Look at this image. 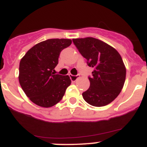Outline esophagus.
I'll return each mask as SVG.
<instances>
[{
    "label": "esophagus",
    "mask_w": 147,
    "mask_h": 147,
    "mask_svg": "<svg viewBox=\"0 0 147 147\" xmlns=\"http://www.w3.org/2000/svg\"><path fill=\"white\" fill-rule=\"evenodd\" d=\"M69 76H70V79H71V80L72 82L76 81V80H77L78 78L80 77L79 75H77V76H74V75H72V74H70Z\"/></svg>",
    "instance_id": "34e87169"
}]
</instances>
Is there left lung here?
<instances>
[{"mask_svg":"<svg viewBox=\"0 0 147 147\" xmlns=\"http://www.w3.org/2000/svg\"><path fill=\"white\" fill-rule=\"evenodd\" d=\"M73 42L93 68L90 88L82 93L83 98L95 107L111 103L121 93L126 79V67L119 53L93 37L73 39Z\"/></svg>","mask_w":147,"mask_h":147,"instance_id":"left-lung-1","label":"left lung"}]
</instances>
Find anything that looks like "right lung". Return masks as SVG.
<instances>
[{
  "mask_svg": "<svg viewBox=\"0 0 147 147\" xmlns=\"http://www.w3.org/2000/svg\"><path fill=\"white\" fill-rule=\"evenodd\" d=\"M70 39H49L34 45L20 59L19 82L29 99L42 107L57 105L71 85L68 76L55 74L61 51L68 47Z\"/></svg>",
  "mask_w": 147,
  "mask_h": 147,
  "instance_id": "1",
  "label": "right lung"
}]
</instances>
